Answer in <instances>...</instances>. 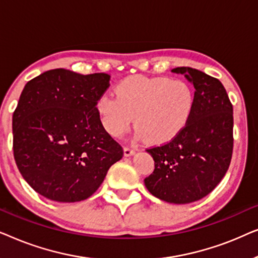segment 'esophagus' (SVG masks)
<instances>
[{
	"label": "esophagus",
	"mask_w": 258,
	"mask_h": 258,
	"mask_svg": "<svg viewBox=\"0 0 258 258\" xmlns=\"http://www.w3.org/2000/svg\"><path fill=\"white\" fill-rule=\"evenodd\" d=\"M123 151H124V156H126V157L133 156V155L135 154V150L132 149V148H128V147H124V149H123Z\"/></svg>",
	"instance_id": "34e87169"
}]
</instances>
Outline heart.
Wrapping results in <instances>:
<instances>
[{
    "mask_svg": "<svg viewBox=\"0 0 258 258\" xmlns=\"http://www.w3.org/2000/svg\"><path fill=\"white\" fill-rule=\"evenodd\" d=\"M117 96L101 95L96 108L109 135L121 137L134 122L137 136L153 144L174 140L191 117L195 93L183 80L129 76L116 87Z\"/></svg>",
    "mask_w": 258,
    "mask_h": 258,
    "instance_id": "heart-1",
    "label": "heart"
}]
</instances>
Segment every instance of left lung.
I'll list each match as a JSON object with an SVG mask.
<instances>
[{
	"label": "left lung",
	"instance_id": "left-lung-1",
	"mask_svg": "<svg viewBox=\"0 0 258 258\" xmlns=\"http://www.w3.org/2000/svg\"><path fill=\"white\" fill-rule=\"evenodd\" d=\"M171 72L192 83L195 105L188 124L174 140L147 149L155 169L144 184L157 199L186 204L203 199L224 177L234 147V112L217 79L189 67Z\"/></svg>",
	"mask_w": 258,
	"mask_h": 258
}]
</instances>
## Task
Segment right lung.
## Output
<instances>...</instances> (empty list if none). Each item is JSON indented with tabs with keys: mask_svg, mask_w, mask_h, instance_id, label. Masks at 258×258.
Returning <instances> with one entry per match:
<instances>
[{
	"mask_svg": "<svg viewBox=\"0 0 258 258\" xmlns=\"http://www.w3.org/2000/svg\"><path fill=\"white\" fill-rule=\"evenodd\" d=\"M110 75L48 70L26 84L13 115V149L28 184L55 202L87 200L123 149L102 125L96 103Z\"/></svg>",
	"mask_w": 258,
	"mask_h": 258,
	"instance_id": "1",
	"label": "right lung"
}]
</instances>
